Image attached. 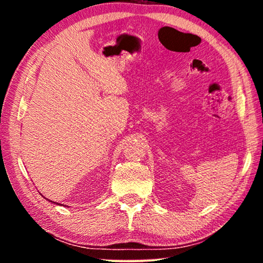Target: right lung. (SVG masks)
Here are the masks:
<instances>
[{
    "instance_id": "right-lung-1",
    "label": "right lung",
    "mask_w": 263,
    "mask_h": 263,
    "mask_svg": "<svg viewBox=\"0 0 263 263\" xmlns=\"http://www.w3.org/2000/svg\"><path fill=\"white\" fill-rule=\"evenodd\" d=\"M48 201H50V199H48ZM50 202H52V203H54V204H58V203H55V202H53V201H50ZM58 205H59V204H58Z\"/></svg>"
}]
</instances>
